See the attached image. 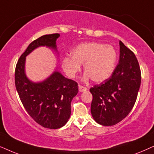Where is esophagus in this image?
I'll use <instances>...</instances> for the list:
<instances>
[{"instance_id": "34e87169", "label": "esophagus", "mask_w": 154, "mask_h": 154, "mask_svg": "<svg viewBox=\"0 0 154 154\" xmlns=\"http://www.w3.org/2000/svg\"><path fill=\"white\" fill-rule=\"evenodd\" d=\"M87 89L86 87H82V86L79 85V91L80 92L85 91H87Z\"/></svg>"}]
</instances>
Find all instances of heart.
Instances as JSON below:
<instances>
[{"mask_svg":"<svg viewBox=\"0 0 154 154\" xmlns=\"http://www.w3.org/2000/svg\"><path fill=\"white\" fill-rule=\"evenodd\" d=\"M71 57L62 61L63 70L69 77H75L84 65L83 80L91 79L101 83L111 77L116 66L118 54L111 45L98 42H87L76 46L71 51Z\"/></svg>","mask_w":154,"mask_h":154,"instance_id":"1","label":"heart"}]
</instances>
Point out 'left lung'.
I'll use <instances>...</instances> for the list:
<instances>
[{
    "label": "left lung",
    "mask_w": 154,
    "mask_h": 154,
    "mask_svg": "<svg viewBox=\"0 0 154 154\" xmlns=\"http://www.w3.org/2000/svg\"><path fill=\"white\" fill-rule=\"evenodd\" d=\"M120 59L111 77L90 89L94 120L103 126L114 125L132 110L141 85L136 56L120 41Z\"/></svg>",
    "instance_id": "obj_1"
}]
</instances>
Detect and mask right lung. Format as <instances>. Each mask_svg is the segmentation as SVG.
<instances>
[{
    "label": "right lung",
    "instance_id": "1",
    "mask_svg": "<svg viewBox=\"0 0 154 154\" xmlns=\"http://www.w3.org/2000/svg\"><path fill=\"white\" fill-rule=\"evenodd\" d=\"M59 34H47L31 43L16 65L15 82L24 108L34 121L48 129H58L67 123L71 114V102L78 93L76 82L65 77L56 67L47 78L34 82L26 74V57L39 47H46L56 53Z\"/></svg>",
    "mask_w": 154,
    "mask_h": 154
}]
</instances>
